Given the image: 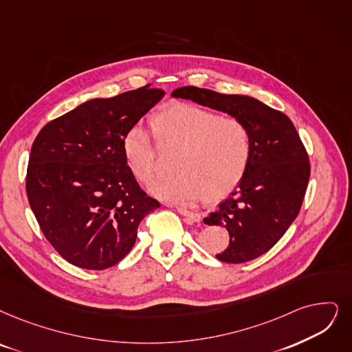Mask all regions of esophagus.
Returning <instances> with one entry per match:
<instances>
[{"instance_id":"1","label":"esophagus","mask_w":352,"mask_h":352,"mask_svg":"<svg viewBox=\"0 0 352 352\" xmlns=\"http://www.w3.org/2000/svg\"><path fill=\"white\" fill-rule=\"evenodd\" d=\"M177 212H179L180 215L186 217V219H188L189 223L201 222V215L196 214V212H192V210H189V209H186V208H177Z\"/></svg>"}]
</instances>
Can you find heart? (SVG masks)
Here are the masks:
<instances>
[{
    "label": "heart",
    "instance_id": "1",
    "mask_svg": "<svg viewBox=\"0 0 352 352\" xmlns=\"http://www.w3.org/2000/svg\"><path fill=\"white\" fill-rule=\"evenodd\" d=\"M156 143L177 148L176 172L154 182L150 192L172 204H192L205 195L218 199L232 192L252 157V134L236 117H222L215 111L189 104H175L151 120ZM122 154L131 175L147 184L156 167V148L142 127H131L122 140Z\"/></svg>",
    "mask_w": 352,
    "mask_h": 352
}]
</instances>
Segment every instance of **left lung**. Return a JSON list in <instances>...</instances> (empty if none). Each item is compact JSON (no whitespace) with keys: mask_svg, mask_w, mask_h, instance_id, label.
<instances>
[{"mask_svg":"<svg viewBox=\"0 0 352 352\" xmlns=\"http://www.w3.org/2000/svg\"><path fill=\"white\" fill-rule=\"evenodd\" d=\"M173 98L243 120L252 134V157L236 190L204 222L227 228L230 244L217 258L245 263L269 251L296 219L311 166L300 137L287 116L252 96L225 95L184 87Z\"/></svg>","mask_w":352,"mask_h":352,"instance_id":"1","label":"left lung"}]
</instances>
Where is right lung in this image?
<instances>
[{
	"label": "right lung",
	"instance_id": "add662e5",
	"mask_svg": "<svg viewBox=\"0 0 352 352\" xmlns=\"http://www.w3.org/2000/svg\"><path fill=\"white\" fill-rule=\"evenodd\" d=\"M164 96L150 83L95 98L46 124L32 146L25 189L53 248L87 270L116 265L160 204L138 186L122 154L125 133Z\"/></svg>",
	"mask_w": 352,
	"mask_h": 352
}]
</instances>
